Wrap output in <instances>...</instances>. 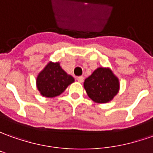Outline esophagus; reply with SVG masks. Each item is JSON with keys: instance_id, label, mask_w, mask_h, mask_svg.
Returning <instances> with one entry per match:
<instances>
[{"instance_id": "esophagus-1", "label": "esophagus", "mask_w": 153, "mask_h": 153, "mask_svg": "<svg viewBox=\"0 0 153 153\" xmlns=\"http://www.w3.org/2000/svg\"><path fill=\"white\" fill-rule=\"evenodd\" d=\"M76 80L78 81L79 82H83V81H84V77H83L82 76H77L76 77Z\"/></svg>"}]
</instances>
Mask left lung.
Returning <instances> with one entry per match:
<instances>
[{
    "label": "left lung",
    "instance_id": "obj_1",
    "mask_svg": "<svg viewBox=\"0 0 153 153\" xmlns=\"http://www.w3.org/2000/svg\"><path fill=\"white\" fill-rule=\"evenodd\" d=\"M88 97L97 103H107L117 94L118 78L109 68L99 67L84 82Z\"/></svg>",
    "mask_w": 153,
    "mask_h": 153
}]
</instances>
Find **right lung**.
<instances>
[{"mask_svg": "<svg viewBox=\"0 0 153 153\" xmlns=\"http://www.w3.org/2000/svg\"><path fill=\"white\" fill-rule=\"evenodd\" d=\"M73 82L74 78L63 70L59 62H49L37 76L36 86L43 97H55Z\"/></svg>", "mask_w": 153, "mask_h": 153, "instance_id": "right-lung-1", "label": "right lung"}]
</instances>
